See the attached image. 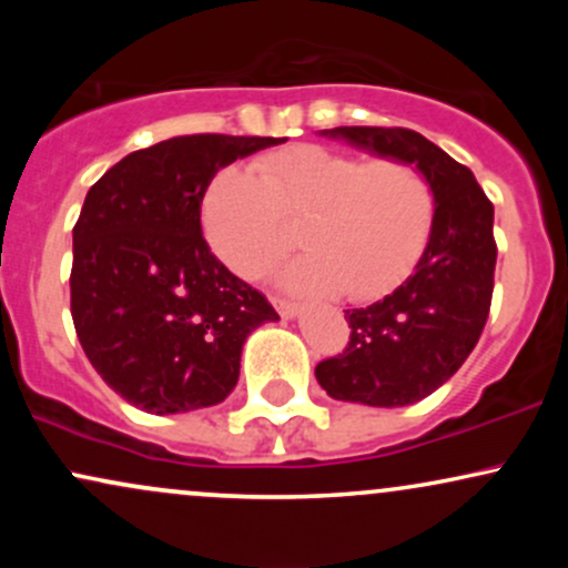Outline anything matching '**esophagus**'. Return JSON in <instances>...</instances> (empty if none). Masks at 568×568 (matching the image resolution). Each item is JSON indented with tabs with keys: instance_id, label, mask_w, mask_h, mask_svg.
I'll use <instances>...</instances> for the list:
<instances>
[{
	"instance_id": "1",
	"label": "esophagus",
	"mask_w": 568,
	"mask_h": 568,
	"mask_svg": "<svg viewBox=\"0 0 568 568\" xmlns=\"http://www.w3.org/2000/svg\"><path fill=\"white\" fill-rule=\"evenodd\" d=\"M272 304H275L280 317H296L298 312H302V304L291 302V298H283V296H272Z\"/></svg>"
}]
</instances>
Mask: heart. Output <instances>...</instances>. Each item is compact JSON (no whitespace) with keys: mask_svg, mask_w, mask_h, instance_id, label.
I'll list each match as a JSON object with an SVG mask.
<instances>
[{"mask_svg":"<svg viewBox=\"0 0 568 568\" xmlns=\"http://www.w3.org/2000/svg\"><path fill=\"white\" fill-rule=\"evenodd\" d=\"M433 184L414 162L366 160L334 149H280L216 173L202 197V226L216 256L256 277L296 245L306 256L283 272L306 293L344 291L376 302L425 256L435 226Z\"/></svg>","mask_w":568,"mask_h":568,"instance_id":"obj_1","label":"heart"}]
</instances>
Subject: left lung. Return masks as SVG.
<instances>
[{
    "label": "left lung",
    "instance_id": "1",
    "mask_svg": "<svg viewBox=\"0 0 568 568\" xmlns=\"http://www.w3.org/2000/svg\"><path fill=\"white\" fill-rule=\"evenodd\" d=\"M325 133L414 162L433 184V237L414 275L382 302L347 310V347L315 366L336 400L410 406L452 379L484 334L497 266L494 205L470 168L416 130L352 125Z\"/></svg>",
    "mask_w": 568,
    "mask_h": 568
}]
</instances>
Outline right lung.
Listing matches in <instances>:
<instances>
[{
  "label": "right lung",
  "instance_id": "obj_1",
  "mask_svg": "<svg viewBox=\"0 0 568 568\" xmlns=\"http://www.w3.org/2000/svg\"><path fill=\"white\" fill-rule=\"evenodd\" d=\"M275 143L179 135L128 154L90 186L74 224L71 321L101 379L135 408L216 406L240 379L247 334L280 317L213 256L200 224L213 175Z\"/></svg>",
  "mask_w": 568,
  "mask_h": 568
}]
</instances>
